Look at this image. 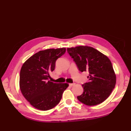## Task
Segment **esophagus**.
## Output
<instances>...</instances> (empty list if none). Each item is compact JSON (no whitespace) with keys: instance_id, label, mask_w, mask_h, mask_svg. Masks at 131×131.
Returning <instances> with one entry per match:
<instances>
[{"instance_id":"34e87169","label":"esophagus","mask_w":131,"mask_h":131,"mask_svg":"<svg viewBox=\"0 0 131 131\" xmlns=\"http://www.w3.org/2000/svg\"><path fill=\"white\" fill-rule=\"evenodd\" d=\"M75 83H70V84H69V86H70V87H73Z\"/></svg>"}]
</instances>
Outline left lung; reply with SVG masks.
Here are the masks:
<instances>
[{"label":"left lung","instance_id":"1","mask_svg":"<svg viewBox=\"0 0 131 131\" xmlns=\"http://www.w3.org/2000/svg\"><path fill=\"white\" fill-rule=\"evenodd\" d=\"M67 50L79 70L89 72V82L82 84L83 92L77 99L88 106L104 102L110 95L116 84V75L109 58L89 46H77L68 48Z\"/></svg>","mask_w":131,"mask_h":131}]
</instances>
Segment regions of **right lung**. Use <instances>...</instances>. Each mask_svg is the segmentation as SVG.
Here are the masks:
<instances>
[{
  "label": "right lung",
  "instance_id": "obj_1",
  "mask_svg": "<svg viewBox=\"0 0 131 131\" xmlns=\"http://www.w3.org/2000/svg\"><path fill=\"white\" fill-rule=\"evenodd\" d=\"M66 52L65 48L39 51L22 66L19 88L22 94L33 107L48 110L61 101L68 83H55L48 80L49 73L55 69L56 61Z\"/></svg>",
  "mask_w": 131,
  "mask_h": 131
}]
</instances>
